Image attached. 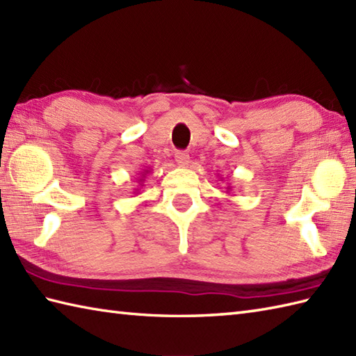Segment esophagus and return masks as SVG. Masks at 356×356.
Instances as JSON below:
<instances>
[{
    "mask_svg": "<svg viewBox=\"0 0 356 356\" xmlns=\"http://www.w3.org/2000/svg\"><path fill=\"white\" fill-rule=\"evenodd\" d=\"M176 162L180 165V166H188L190 165V156H188V153H185V151H177L176 153Z\"/></svg>",
    "mask_w": 356,
    "mask_h": 356,
    "instance_id": "esophagus-1",
    "label": "esophagus"
}]
</instances>
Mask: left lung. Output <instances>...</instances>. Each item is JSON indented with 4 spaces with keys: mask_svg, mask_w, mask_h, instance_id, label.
Here are the masks:
<instances>
[{
    "mask_svg": "<svg viewBox=\"0 0 356 356\" xmlns=\"http://www.w3.org/2000/svg\"><path fill=\"white\" fill-rule=\"evenodd\" d=\"M229 191H231V186L228 185V186H226V194H229Z\"/></svg>",
    "mask_w": 356,
    "mask_h": 356,
    "instance_id": "left-lung-1",
    "label": "left lung"
}]
</instances>
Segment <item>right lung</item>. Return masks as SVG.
Wrapping results in <instances>:
<instances>
[{
    "label": "right lung",
    "instance_id": "add662e5",
    "mask_svg": "<svg viewBox=\"0 0 356 356\" xmlns=\"http://www.w3.org/2000/svg\"><path fill=\"white\" fill-rule=\"evenodd\" d=\"M147 174H149V170H143V172H140V177H139V186H143V182H145ZM139 186H138V188H134V191H133L136 195L140 194V193H139Z\"/></svg>",
    "mask_w": 356,
    "mask_h": 356
}]
</instances>
